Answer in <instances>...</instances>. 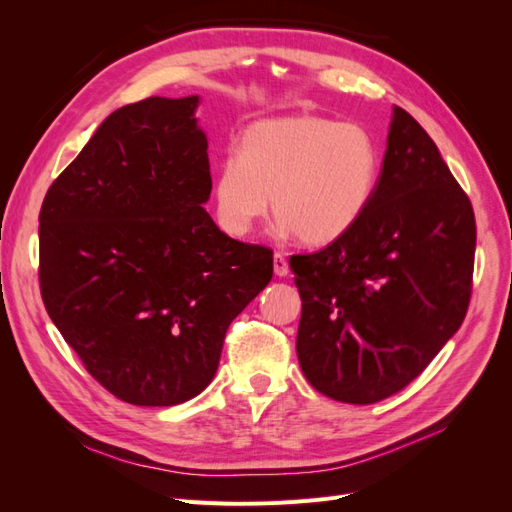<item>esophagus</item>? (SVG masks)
I'll list each match as a JSON object with an SVG mask.
<instances>
[{"instance_id":"1","label":"esophagus","mask_w":512,"mask_h":512,"mask_svg":"<svg viewBox=\"0 0 512 512\" xmlns=\"http://www.w3.org/2000/svg\"><path fill=\"white\" fill-rule=\"evenodd\" d=\"M273 271H275V275H280V277H286L290 273L288 260L282 254H275L273 256Z\"/></svg>"}]
</instances>
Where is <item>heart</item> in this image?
<instances>
[{
    "mask_svg": "<svg viewBox=\"0 0 512 512\" xmlns=\"http://www.w3.org/2000/svg\"><path fill=\"white\" fill-rule=\"evenodd\" d=\"M380 153L356 123L318 115L262 119L213 173L215 218L247 237L269 213L284 237L309 247L337 243L359 226L376 192Z\"/></svg>",
    "mask_w": 512,
    "mask_h": 512,
    "instance_id": "b5f03b06",
    "label": "heart"
}]
</instances>
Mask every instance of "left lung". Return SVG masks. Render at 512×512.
Wrapping results in <instances>:
<instances>
[{
  "instance_id": "obj_1",
  "label": "left lung",
  "mask_w": 512,
  "mask_h": 512,
  "mask_svg": "<svg viewBox=\"0 0 512 512\" xmlns=\"http://www.w3.org/2000/svg\"><path fill=\"white\" fill-rule=\"evenodd\" d=\"M474 250L468 194L429 134L395 106L359 226L316 254L290 258L307 382L356 406L408 386L466 318Z\"/></svg>"
}]
</instances>
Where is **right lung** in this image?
I'll return each mask as SVG.
<instances>
[{
	"instance_id": "1",
	"label": "right lung",
	"mask_w": 512,
	"mask_h": 512,
	"mask_svg": "<svg viewBox=\"0 0 512 512\" xmlns=\"http://www.w3.org/2000/svg\"><path fill=\"white\" fill-rule=\"evenodd\" d=\"M198 100L117 108L40 209L46 312L89 374L134 406L205 391L230 322L273 277L269 247L230 239L203 209Z\"/></svg>"
}]
</instances>
